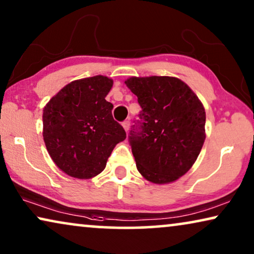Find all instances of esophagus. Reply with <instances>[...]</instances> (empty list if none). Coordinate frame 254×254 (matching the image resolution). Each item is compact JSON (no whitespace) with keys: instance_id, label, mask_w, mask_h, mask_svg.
Listing matches in <instances>:
<instances>
[{"instance_id":"34e87169","label":"esophagus","mask_w":254,"mask_h":254,"mask_svg":"<svg viewBox=\"0 0 254 254\" xmlns=\"http://www.w3.org/2000/svg\"><path fill=\"white\" fill-rule=\"evenodd\" d=\"M129 126H130V123H129V121H128V120L124 121V123H123V127H124V129L126 130V131L129 130Z\"/></svg>"}]
</instances>
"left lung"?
Masks as SVG:
<instances>
[{
	"label": "left lung",
	"mask_w": 254,
	"mask_h": 254,
	"mask_svg": "<svg viewBox=\"0 0 254 254\" xmlns=\"http://www.w3.org/2000/svg\"><path fill=\"white\" fill-rule=\"evenodd\" d=\"M141 106L129 133L136 168L154 184L176 182L192 168L206 138V112L186 83L170 76L125 81Z\"/></svg>",
	"instance_id": "1"
}]
</instances>
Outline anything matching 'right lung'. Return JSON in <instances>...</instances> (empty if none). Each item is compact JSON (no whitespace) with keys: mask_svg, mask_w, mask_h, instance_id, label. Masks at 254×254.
Listing matches in <instances>:
<instances>
[{"mask_svg":"<svg viewBox=\"0 0 254 254\" xmlns=\"http://www.w3.org/2000/svg\"><path fill=\"white\" fill-rule=\"evenodd\" d=\"M113 81L93 76L72 81L44 107L43 136L51 158L68 176L96 177L105 169L114 147L126 131L112 117L105 97Z\"/></svg>","mask_w":254,"mask_h":254,"instance_id":"add662e5","label":"right lung"}]
</instances>
